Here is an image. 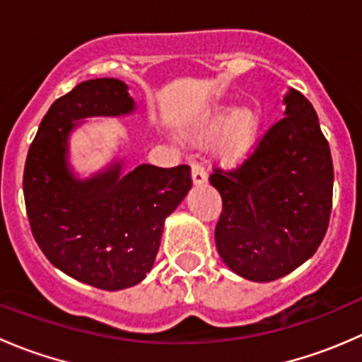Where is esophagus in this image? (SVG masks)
Returning <instances> with one entry per match:
<instances>
[{
    "label": "esophagus",
    "mask_w": 362,
    "mask_h": 362,
    "mask_svg": "<svg viewBox=\"0 0 362 362\" xmlns=\"http://www.w3.org/2000/svg\"><path fill=\"white\" fill-rule=\"evenodd\" d=\"M191 177H192V184H194V185L204 184V182H206V173H204L202 164H199V163H192Z\"/></svg>",
    "instance_id": "esophagus-1"
}]
</instances>
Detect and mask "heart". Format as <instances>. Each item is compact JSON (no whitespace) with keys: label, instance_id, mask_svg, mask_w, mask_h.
I'll list each match as a JSON object with an SVG mask.
<instances>
[{"label":"heart","instance_id":"1","mask_svg":"<svg viewBox=\"0 0 362 362\" xmlns=\"http://www.w3.org/2000/svg\"><path fill=\"white\" fill-rule=\"evenodd\" d=\"M262 131V115L257 108L235 103L215 105L192 129L199 144L215 141V159L226 168H238L257 148Z\"/></svg>","mask_w":362,"mask_h":362}]
</instances>
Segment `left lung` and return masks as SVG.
<instances>
[{
	"label": "left lung",
	"instance_id": "left-lung-1",
	"mask_svg": "<svg viewBox=\"0 0 362 362\" xmlns=\"http://www.w3.org/2000/svg\"><path fill=\"white\" fill-rule=\"evenodd\" d=\"M284 119L233 171L215 170L222 198L215 228L218 255L252 282L289 275L319 249L333 206V159L312 103L284 96Z\"/></svg>",
	"mask_w": 362,
	"mask_h": 362
}]
</instances>
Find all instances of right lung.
<instances>
[{
	"mask_svg": "<svg viewBox=\"0 0 362 362\" xmlns=\"http://www.w3.org/2000/svg\"><path fill=\"white\" fill-rule=\"evenodd\" d=\"M136 105L117 78H93L56 100L43 117L24 168L33 236L71 279L103 291L140 284L154 266L164 221L191 189V168L115 159L87 178L69 164V136L89 117H120Z\"/></svg>",
	"mask_w": 362,
	"mask_h": 362,
	"instance_id": "1",
	"label": "right lung"
}]
</instances>
